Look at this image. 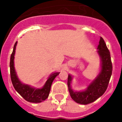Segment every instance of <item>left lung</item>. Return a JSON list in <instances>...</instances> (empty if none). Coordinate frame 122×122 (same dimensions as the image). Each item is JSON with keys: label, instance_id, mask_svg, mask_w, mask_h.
<instances>
[{"label": "left lung", "instance_id": "left-lung-1", "mask_svg": "<svg viewBox=\"0 0 122 122\" xmlns=\"http://www.w3.org/2000/svg\"><path fill=\"white\" fill-rule=\"evenodd\" d=\"M97 54L101 59V68L99 74L91 81L84 91H75L71 87L73 76L68 77V87L71 97L75 102L81 104H87L94 102L102 96L107 89L112 74V63L110 52L102 37L97 46Z\"/></svg>", "mask_w": 122, "mask_h": 122}]
</instances>
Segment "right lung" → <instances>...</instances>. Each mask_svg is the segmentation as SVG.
Listing matches in <instances>:
<instances>
[{
  "label": "right lung",
  "instance_id": "obj_1",
  "mask_svg": "<svg viewBox=\"0 0 122 122\" xmlns=\"http://www.w3.org/2000/svg\"><path fill=\"white\" fill-rule=\"evenodd\" d=\"M18 42L14 44L13 51L10 56V78L14 89L26 101L30 102L39 103L44 101L47 98L49 95L52 83L54 78L60 72L52 73L48 77L47 80L42 88H35L31 85L22 83L18 78L14 68V55L16 52V45Z\"/></svg>",
  "mask_w": 122,
  "mask_h": 122
}]
</instances>
